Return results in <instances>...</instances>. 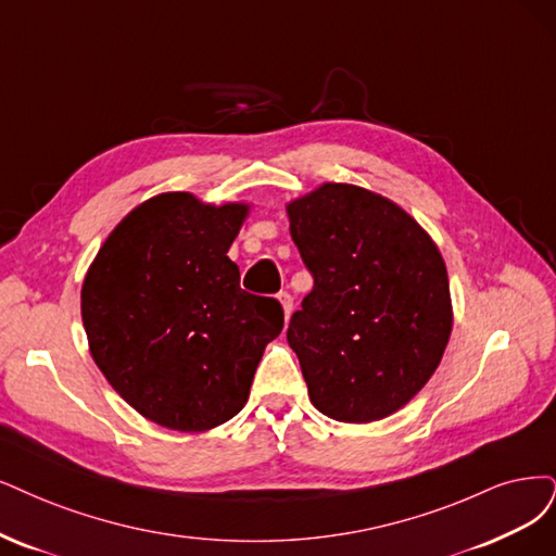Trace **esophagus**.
I'll list each match as a JSON object with an SVG mask.
<instances>
[{"instance_id": "esophagus-1", "label": "esophagus", "mask_w": 556, "mask_h": 556, "mask_svg": "<svg viewBox=\"0 0 556 556\" xmlns=\"http://www.w3.org/2000/svg\"><path fill=\"white\" fill-rule=\"evenodd\" d=\"M279 298V304H281V309H283V318L289 320L291 318V314H293V298H291V293H279L277 295Z\"/></svg>"}]
</instances>
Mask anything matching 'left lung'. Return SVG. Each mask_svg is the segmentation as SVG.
I'll return each mask as SVG.
<instances>
[{
    "mask_svg": "<svg viewBox=\"0 0 556 556\" xmlns=\"http://www.w3.org/2000/svg\"><path fill=\"white\" fill-rule=\"evenodd\" d=\"M286 213L314 275L286 332L309 401L345 424L394 415L435 374L454 327L435 240L399 203L351 182H323Z\"/></svg>",
    "mask_w": 556,
    "mask_h": 556,
    "instance_id": "8db88e82",
    "label": "left lung"
}]
</instances>
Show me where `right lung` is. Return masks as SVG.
I'll return each instance as SVG.
<instances>
[{"label":"right lung","instance_id":"obj_1","mask_svg":"<svg viewBox=\"0 0 556 556\" xmlns=\"http://www.w3.org/2000/svg\"><path fill=\"white\" fill-rule=\"evenodd\" d=\"M250 203L151 197L123 217L81 283V323L114 392L157 426L203 433L236 417L281 304L240 289L226 256Z\"/></svg>","mask_w":556,"mask_h":556}]
</instances>
